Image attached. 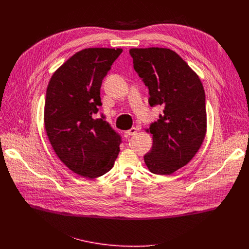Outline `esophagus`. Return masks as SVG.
Listing matches in <instances>:
<instances>
[{
  "label": "esophagus",
  "instance_id": "esophagus-1",
  "mask_svg": "<svg viewBox=\"0 0 249 249\" xmlns=\"http://www.w3.org/2000/svg\"><path fill=\"white\" fill-rule=\"evenodd\" d=\"M137 132H138V129L135 128V127H132L131 129H129L128 131H126V134H127L128 136H133V135H135Z\"/></svg>",
  "mask_w": 249,
  "mask_h": 249
}]
</instances>
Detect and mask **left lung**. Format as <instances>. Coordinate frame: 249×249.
Here are the masks:
<instances>
[{
  "label": "left lung",
  "mask_w": 249,
  "mask_h": 249,
  "mask_svg": "<svg viewBox=\"0 0 249 249\" xmlns=\"http://www.w3.org/2000/svg\"><path fill=\"white\" fill-rule=\"evenodd\" d=\"M134 69L149 89L151 106L163 113L151 124L153 147L144 157L149 170L169 175L186 165L206 136L207 113L203 85L198 75L167 48H132Z\"/></svg>",
  "instance_id": "left-lung-1"
}]
</instances>
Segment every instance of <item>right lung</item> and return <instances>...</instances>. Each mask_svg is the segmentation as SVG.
<instances>
[{
    "label": "right lung",
    "mask_w": 249,
    "mask_h": 249,
    "mask_svg": "<svg viewBox=\"0 0 249 249\" xmlns=\"http://www.w3.org/2000/svg\"><path fill=\"white\" fill-rule=\"evenodd\" d=\"M122 51H79L55 71L47 87L44 125L50 144L67 167L87 178L108 172L120 151V135L95 114L102 80Z\"/></svg>",
    "instance_id": "add662e5"
}]
</instances>
